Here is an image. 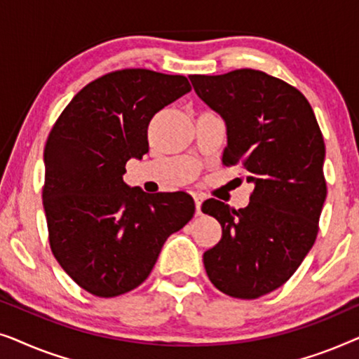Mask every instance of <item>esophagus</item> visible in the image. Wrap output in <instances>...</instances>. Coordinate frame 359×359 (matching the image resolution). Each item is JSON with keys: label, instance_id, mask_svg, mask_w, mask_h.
Here are the masks:
<instances>
[{"label": "esophagus", "instance_id": "1", "mask_svg": "<svg viewBox=\"0 0 359 359\" xmlns=\"http://www.w3.org/2000/svg\"><path fill=\"white\" fill-rule=\"evenodd\" d=\"M194 204H196V214L201 215L203 214V210H201V205H203V198L198 194H194Z\"/></svg>", "mask_w": 359, "mask_h": 359}]
</instances>
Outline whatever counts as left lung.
I'll return each instance as SVG.
<instances>
[{"mask_svg": "<svg viewBox=\"0 0 359 359\" xmlns=\"http://www.w3.org/2000/svg\"><path fill=\"white\" fill-rule=\"evenodd\" d=\"M189 80L227 124L222 165L240 166L255 184L243 209L214 198L203 203L222 227L220 242L203 257L205 273L230 297H262L296 273L317 238L327 198L322 130L306 96L264 72Z\"/></svg>", "mask_w": 359, "mask_h": 359, "instance_id": "1", "label": "left lung"}]
</instances>
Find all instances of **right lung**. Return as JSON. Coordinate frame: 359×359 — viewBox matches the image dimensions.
I'll return each instance as SVG.
<instances>
[{
    "label": "right lung",
    "mask_w": 359,
    "mask_h": 359,
    "mask_svg": "<svg viewBox=\"0 0 359 359\" xmlns=\"http://www.w3.org/2000/svg\"><path fill=\"white\" fill-rule=\"evenodd\" d=\"M191 91L188 78L124 68L88 83L47 137L42 203L53 257L78 286L116 297L149 278L165 240L194 214L183 191L147 194L122 180L149 151L156 112Z\"/></svg>",
    "instance_id": "right-lung-1"
}]
</instances>
